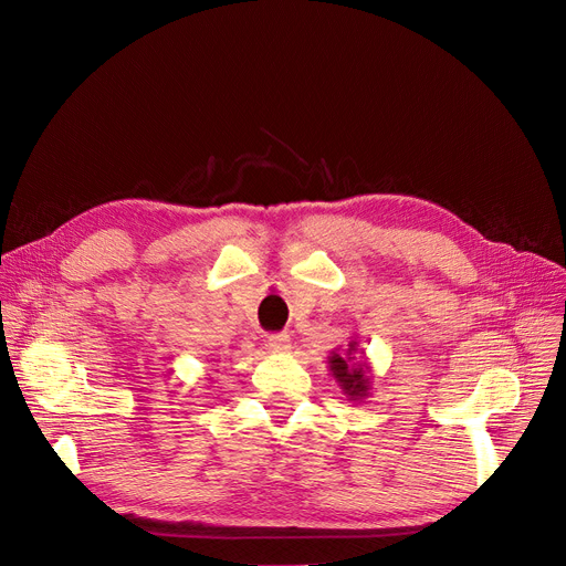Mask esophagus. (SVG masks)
I'll return each mask as SVG.
<instances>
[{
    "label": "esophagus",
    "instance_id": "obj_1",
    "mask_svg": "<svg viewBox=\"0 0 566 566\" xmlns=\"http://www.w3.org/2000/svg\"><path fill=\"white\" fill-rule=\"evenodd\" d=\"M266 347L272 349V353H279V355H283V353H287L290 349V336L287 334H269L266 336Z\"/></svg>",
    "mask_w": 566,
    "mask_h": 566
}]
</instances>
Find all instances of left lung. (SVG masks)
<instances>
[{
    "mask_svg": "<svg viewBox=\"0 0 566 566\" xmlns=\"http://www.w3.org/2000/svg\"><path fill=\"white\" fill-rule=\"evenodd\" d=\"M360 353V359H356V353ZM329 373L340 387L343 396L347 400H364L370 394V366L364 359V349H359V340L353 338L347 343L343 353H334L327 357Z\"/></svg>",
    "mask_w": 566,
    "mask_h": 566,
    "instance_id": "left-lung-1",
    "label": "left lung"
}]
</instances>
